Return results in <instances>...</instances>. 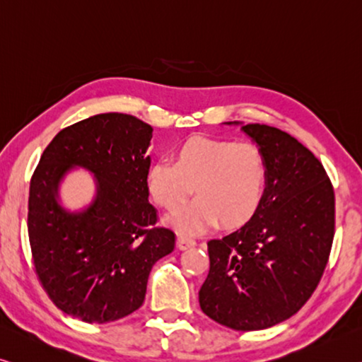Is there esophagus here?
Here are the masks:
<instances>
[{
    "label": "esophagus",
    "instance_id": "obj_1",
    "mask_svg": "<svg viewBox=\"0 0 362 362\" xmlns=\"http://www.w3.org/2000/svg\"><path fill=\"white\" fill-rule=\"evenodd\" d=\"M196 239L189 238V236H180L177 238V247L181 249V251H186V249H192L194 246H196Z\"/></svg>",
    "mask_w": 362,
    "mask_h": 362
}]
</instances>
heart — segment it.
Returning <instances> with one entry per match:
<instances>
[{
  "label": "heart",
  "mask_w": 362,
  "mask_h": 362,
  "mask_svg": "<svg viewBox=\"0 0 362 362\" xmlns=\"http://www.w3.org/2000/svg\"><path fill=\"white\" fill-rule=\"evenodd\" d=\"M146 182L150 196L166 210L181 207L196 192L199 197L168 220L177 230L199 233L216 220L238 226L252 218L265 194L267 166L251 142L194 137L176 148L175 162L155 160Z\"/></svg>",
  "instance_id": "obj_1"
}]
</instances>
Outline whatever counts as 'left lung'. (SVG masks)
I'll use <instances>...</instances> for the list:
<instances>
[{
	"label": "left lung",
	"instance_id": "left-lung-1",
	"mask_svg": "<svg viewBox=\"0 0 362 362\" xmlns=\"http://www.w3.org/2000/svg\"><path fill=\"white\" fill-rule=\"evenodd\" d=\"M225 124L241 126L260 148L267 186L251 220L207 243L210 270L199 304L233 330H262L296 314L319 285L335 230V194L322 163L288 132Z\"/></svg>",
	"mask_w": 362,
	"mask_h": 362
}]
</instances>
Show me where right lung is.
I'll return each instance as SVG.
<instances>
[{"instance_id":"add662e5","label":"right lung","mask_w":362,"mask_h":362,"mask_svg":"<svg viewBox=\"0 0 362 362\" xmlns=\"http://www.w3.org/2000/svg\"><path fill=\"white\" fill-rule=\"evenodd\" d=\"M152 131L131 115L90 116L54 136L30 180L27 226L37 275L63 313L88 324L141 308L150 270L175 249V233L153 226L157 210L148 204ZM76 168L94 175L96 196L69 211L59 187Z\"/></svg>"}]
</instances>
